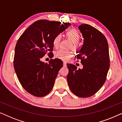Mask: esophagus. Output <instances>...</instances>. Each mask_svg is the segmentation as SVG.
<instances>
[{
	"instance_id": "34e87169",
	"label": "esophagus",
	"mask_w": 122,
	"mask_h": 122,
	"mask_svg": "<svg viewBox=\"0 0 122 122\" xmlns=\"http://www.w3.org/2000/svg\"><path fill=\"white\" fill-rule=\"evenodd\" d=\"M63 65H64V66H66V61H64V62H63Z\"/></svg>"
}]
</instances>
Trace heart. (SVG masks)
Segmentation results:
<instances>
[{
  "label": "heart",
  "instance_id": "b5f03b06",
  "mask_svg": "<svg viewBox=\"0 0 122 122\" xmlns=\"http://www.w3.org/2000/svg\"><path fill=\"white\" fill-rule=\"evenodd\" d=\"M66 36L74 44H78L81 39V35H80L79 31L75 29H71L68 31L66 32ZM61 39V35H58L56 36L54 39V41H53L54 46L56 47L58 46ZM71 55H72V53L71 51H65L63 49H60L56 53L55 56L56 58L63 60V61H67L71 56Z\"/></svg>",
  "mask_w": 122,
  "mask_h": 122
}]
</instances>
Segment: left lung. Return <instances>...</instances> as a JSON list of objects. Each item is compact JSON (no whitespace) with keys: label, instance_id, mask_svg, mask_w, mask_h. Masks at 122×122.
Masks as SVG:
<instances>
[{"label":"left lung","instance_id":"obj_1","mask_svg":"<svg viewBox=\"0 0 122 122\" xmlns=\"http://www.w3.org/2000/svg\"><path fill=\"white\" fill-rule=\"evenodd\" d=\"M83 44L76 57L81 60L82 69L67 64V81L70 89L76 96L87 98L101 89L106 80L109 68L108 44L105 36L89 25L79 26Z\"/></svg>","mask_w":122,"mask_h":122}]
</instances>
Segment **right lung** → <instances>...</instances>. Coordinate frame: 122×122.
<instances>
[{
    "label": "right lung",
    "instance_id": "1",
    "mask_svg": "<svg viewBox=\"0 0 122 122\" xmlns=\"http://www.w3.org/2000/svg\"><path fill=\"white\" fill-rule=\"evenodd\" d=\"M71 25L39 20L20 36L15 48L14 67L21 85L30 94L41 97L52 89L63 61L56 58L47 64L41 58L48 51H53L56 36Z\"/></svg>",
    "mask_w": 122,
    "mask_h": 122
}]
</instances>
